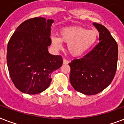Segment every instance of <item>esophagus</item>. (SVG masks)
<instances>
[{
  "instance_id": "obj_1",
  "label": "esophagus",
  "mask_w": 124,
  "mask_h": 124,
  "mask_svg": "<svg viewBox=\"0 0 124 124\" xmlns=\"http://www.w3.org/2000/svg\"><path fill=\"white\" fill-rule=\"evenodd\" d=\"M63 63H64V64H68L69 63V61L64 58V60H63Z\"/></svg>"
}]
</instances>
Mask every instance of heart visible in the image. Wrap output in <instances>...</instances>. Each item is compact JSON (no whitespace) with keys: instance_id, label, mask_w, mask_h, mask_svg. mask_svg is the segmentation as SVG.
<instances>
[{"instance_id":"1","label":"heart","mask_w":124,"mask_h":124,"mask_svg":"<svg viewBox=\"0 0 124 124\" xmlns=\"http://www.w3.org/2000/svg\"><path fill=\"white\" fill-rule=\"evenodd\" d=\"M60 37L51 36V40L56 48L62 47L63 42L68 44V49L72 55L80 56L88 51L97 41L98 33L96 30L75 26L62 29Z\"/></svg>"}]
</instances>
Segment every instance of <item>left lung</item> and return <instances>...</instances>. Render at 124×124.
Instances as JSON below:
<instances>
[{
    "label": "left lung",
    "instance_id": "1",
    "mask_svg": "<svg viewBox=\"0 0 124 124\" xmlns=\"http://www.w3.org/2000/svg\"><path fill=\"white\" fill-rule=\"evenodd\" d=\"M93 25L99 32L100 42L82 58L69 64L71 84L86 95L105 89L113 80L117 68V43L105 26L96 22Z\"/></svg>",
    "mask_w": 124,
    "mask_h": 124
}]
</instances>
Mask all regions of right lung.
Listing matches in <instances>:
<instances>
[{"label": "right lung", "instance_id": "1", "mask_svg": "<svg viewBox=\"0 0 124 124\" xmlns=\"http://www.w3.org/2000/svg\"><path fill=\"white\" fill-rule=\"evenodd\" d=\"M53 20L43 17L30 18L16 29L9 40L7 64L15 86L24 93L39 94L51 82V74L63 64L60 55H53L51 27Z\"/></svg>", "mask_w": 124, "mask_h": 124}]
</instances>
